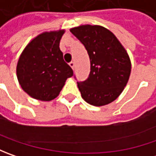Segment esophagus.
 I'll list each match as a JSON object with an SVG mask.
<instances>
[{
    "label": "esophagus",
    "instance_id": "obj_1",
    "mask_svg": "<svg viewBox=\"0 0 156 156\" xmlns=\"http://www.w3.org/2000/svg\"><path fill=\"white\" fill-rule=\"evenodd\" d=\"M69 66L72 68V69H73V70L75 69V62H69Z\"/></svg>",
    "mask_w": 156,
    "mask_h": 156
}]
</instances>
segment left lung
<instances>
[{"instance_id":"1","label":"left lung","mask_w":156,"mask_h":156,"mask_svg":"<svg viewBox=\"0 0 156 156\" xmlns=\"http://www.w3.org/2000/svg\"><path fill=\"white\" fill-rule=\"evenodd\" d=\"M70 32L84 45L90 59L86 81L77 82L81 97L88 104H108L122 94L131 72V62L116 36L104 27L81 25Z\"/></svg>"}]
</instances>
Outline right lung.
Returning a JSON list of instances; mask_svg holds the SVG:
<instances>
[{
  "mask_svg": "<svg viewBox=\"0 0 156 156\" xmlns=\"http://www.w3.org/2000/svg\"><path fill=\"white\" fill-rule=\"evenodd\" d=\"M64 33V29H60L40 34L19 57L17 79L21 88L34 99L49 101L56 98L66 80L73 75L59 47Z\"/></svg>",
  "mask_w": 156,
  "mask_h": 156,
  "instance_id": "1",
  "label": "right lung"
}]
</instances>
